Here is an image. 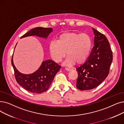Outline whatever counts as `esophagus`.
<instances>
[{
    "label": "esophagus",
    "mask_w": 124,
    "mask_h": 124,
    "mask_svg": "<svg viewBox=\"0 0 124 124\" xmlns=\"http://www.w3.org/2000/svg\"><path fill=\"white\" fill-rule=\"evenodd\" d=\"M65 69L67 71H70L71 70L70 68H65Z\"/></svg>",
    "instance_id": "34e87169"
}]
</instances>
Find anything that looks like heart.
Masks as SVG:
<instances>
[{"instance_id": "obj_1", "label": "heart", "mask_w": 124, "mask_h": 124, "mask_svg": "<svg viewBox=\"0 0 124 124\" xmlns=\"http://www.w3.org/2000/svg\"><path fill=\"white\" fill-rule=\"evenodd\" d=\"M89 36L85 33L71 32L61 34L58 41L52 40L49 44V51L53 60L58 63L63 58L68 57L65 61L67 65L81 64L87 58L91 49Z\"/></svg>"}]
</instances>
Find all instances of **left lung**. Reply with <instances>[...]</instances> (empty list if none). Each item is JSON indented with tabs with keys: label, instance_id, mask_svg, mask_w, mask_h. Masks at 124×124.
Here are the masks:
<instances>
[{
	"label": "left lung",
	"instance_id": "1",
	"mask_svg": "<svg viewBox=\"0 0 124 124\" xmlns=\"http://www.w3.org/2000/svg\"><path fill=\"white\" fill-rule=\"evenodd\" d=\"M94 46L85 61L78 67L76 86L80 90L93 89L106 78L112 61V52L106 36L92 28Z\"/></svg>",
	"mask_w": 124,
	"mask_h": 124
}]
</instances>
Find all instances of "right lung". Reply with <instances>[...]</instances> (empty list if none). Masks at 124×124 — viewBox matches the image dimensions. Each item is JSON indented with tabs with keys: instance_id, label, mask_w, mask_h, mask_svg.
<instances>
[{
	"instance_id": "add662e5",
	"label": "right lung",
	"mask_w": 124,
	"mask_h": 124,
	"mask_svg": "<svg viewBox=\"0 0 124 124\" xmlns=\"http://www.w3.org/2000/svg\"><path fill=\"white\" fill-rule=\"evenodd\" d=\"M52 31V28L36 27L30 30L21 38L36 35L46 39ZM11 62L16 81L27 91L36 94L44 92L49 88L55 75L61 67L52 60H48L43 61L39 69L35 72L25 74L20 72L16 68L13 62V55Z\"/></svg>"
}]
</instances>
